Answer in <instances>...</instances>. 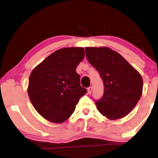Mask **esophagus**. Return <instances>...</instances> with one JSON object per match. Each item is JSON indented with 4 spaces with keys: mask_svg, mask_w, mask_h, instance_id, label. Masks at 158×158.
Segmentation results:
<instances>
[{
    "mask_svg": "<svg viewBox=\"0 0 158 158\" xmlns=\"http://www.w3.org/2000/svg\"><path fill=\"white\" fill-rule=\"evenodd\" d=\"M91 92H92V87H91V86H90V87L88 88V93L91 94Z\"/></svg>",
    "mask_w": 158,
    "mask_h": 158,
    "instance_id": "1",
    "label": "esophagus"
}]
</instances>
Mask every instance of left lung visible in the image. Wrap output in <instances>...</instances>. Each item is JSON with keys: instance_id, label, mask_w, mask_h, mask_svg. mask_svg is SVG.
Segmentation results:
<instances>
[{"instance_id": "obj_1", "label": "left lung", "mask_w": 158, "mask_h": 158, "mask_svg": "<svg viewBox=\"0 0 158 158\" xmlns=\"http://www.w3.org/2000/svg\"><path fill=\"white\" fill-rule=\"evenodd\" d=\"M85 54L103 82V97L94 100L99 112L112 120L126 116L141 98V75L121 55L109 48L87 47Z\"/></svg>"}]
</instances>
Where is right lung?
<instances>
[{"label":"right lung","mask_w":158,"mask_h":158,"mask_svg":"<svg viewBox=\"0 0 158 158\" xmlns=\"http://www.w3.org/2000/svg\"><path fill=\"white\" fill-rule=\"evenodd\" d=\"M85 57L83 48H64L47 57L31 72L28 93L40 115L54 123H61L73 113L87 90L81 86L76 67Z\"/></svg>","instance_id":"add662e5"}]
</instances>
